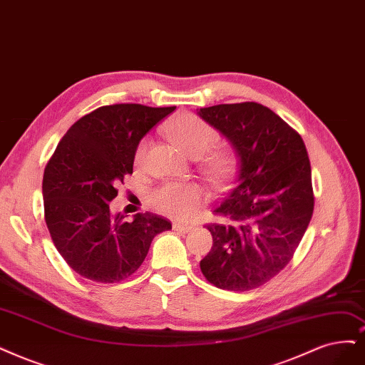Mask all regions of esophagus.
<instances>
[{
    "mask_svg": "<svg viewBox=\"0 0 365 365\" xmlns=\"http://www.w3.org/2000/svg\"><path fill=\"white\" fill-rule=\"evenodd\" d=\"M173 230H175V232H180V233H187V232L194 230V225H191V224L174 222V224H173Z\"/></svg>",
    "mask_w": 365,
    "mask_h": 365,
    "instance_id": "1",
    "label": "esophagus"
}]
</instances>
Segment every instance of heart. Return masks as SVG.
<instances>
[{"mask_svg":"<svg viewBox=\"0 0 365 365\" xmlns=\"http://www.w3.org/2000/svg\"><path fill=\"white\" fill-rule=\"evenodd\" d=\"M170 140L192 159H198L210 150L218 141V132L207 121L194 114H180L167 128ZM147 140H143L135 152V162L141 164ZM206 155V154H205ZM233 158L228 152H210L203 158V170L215 182H221L230 173ZM205 192L194 183H165L150 194L148 203L162 215L174 220H186L203 203Z\"/></svg>","mask_w":365,"mask_h":365,"instance_id":"1","label":"heart"}]
</instances>
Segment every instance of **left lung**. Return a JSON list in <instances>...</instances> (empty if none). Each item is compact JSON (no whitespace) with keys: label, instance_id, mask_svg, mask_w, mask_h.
<instances>
[{"label":"left lung","instance_id":"left-lung-1","mask_svg":"<svg viewBox=\"0 0 365 365\" xmlns=\"http://www.w3.org/2000/svg\"><path fill=\"white\" fill-rule=\"evenodd\" d=\"M232 143L239 167L207 225L212 250L201 272L218 289L247 292L287 266L313 217L312 165L301 135L255 102L200 108Z\"/></svg>","mask_w":365,"mask_h":365}]
</instances>
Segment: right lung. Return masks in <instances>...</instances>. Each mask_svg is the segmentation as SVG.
I'll return each instance as SVG.
<instances>
[{"label": "right lung", "instance_id": "obj_1", "mask_svg": "<svg viewBox=\"0 0 365 365\" xmlns=\"http://www.w3.org/2000/svg\"><path fill=\"white\" fill-rule=\"evenodd\" d=\"M175 106H101L66 132L43 174L45 221L53 245L76 274L120 282L137 272L156 235L171 222L153 213L133 221L110 210L117 185L133 171L144 135Z\"/></svg>", "mask_w": 365, "mask_h": 365}]
</instances>
